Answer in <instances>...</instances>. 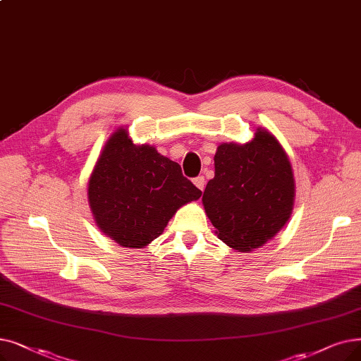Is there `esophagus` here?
Wrapping results in <instances>:
<instances>
[{"mask_svg":"<svg viewBox=\"0 0 361 361\" xmlns=\"http://www.w3.org/2000/svg\"><path fill=\"white\" fill-rule=\"evenodd\" d=\"M193 184L197 187L199 190H202V192H203V189H205V177H203V176L196 177V178L193 180Z\"/></svg>","mask_w":361,"mask_h":361,"instance_id":"obj_1","label":"esophagus"}]
</instances>
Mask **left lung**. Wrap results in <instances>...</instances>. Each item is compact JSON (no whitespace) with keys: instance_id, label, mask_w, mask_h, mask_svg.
<instances>
[{"instance_id":"left-lung-1","label":"left lung","mask_w":361,"mask_h":361,"mask_svg":"<svg viewBox=\"0 0 361 361\" xmlns=\"http://www.w3.org/2000/svg\"><path fill=\"white\" fill-rule=\"evenodd\" d=\"M202 203L216 236L239 252L264 246L293 211L295 178L279 140L258 127L247 143H221Z\"/></svg>"}]
</instances>
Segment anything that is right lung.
I'll list each match as a JSON object with an SVG mask.
<instances>
[{
    "label": "right lung",
    "instance_id": "add662e5",
    "mask_svg": "<svg viewBox=\"0 0 361 361\" xmlns=\"http://www.w3.org/2000/svg\"><path fill=\"white\" fill-rule=\"evenodd\" d=\"M88 203L97 227L125 247H146L169 219L202 192L181 166L150 145H134L119 127L104 143L88 180Z\"/></svg>",
    "mask_w": 361,
    "mask_h": 361
}]
</instances>
